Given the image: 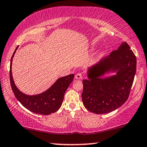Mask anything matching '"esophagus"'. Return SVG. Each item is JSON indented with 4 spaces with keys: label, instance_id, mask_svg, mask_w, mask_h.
Listing matches in <instances>:
<instances>
[{
    "label": "esophagus",
    "instance_id": "34e87169",
    "mask_svg": "<svg viewBox=\"0 0 147 147\" xmlns=\"http://www.w3.org/2000/svg\"><path fill=\"white\" fill-rule=\"evenodd\" d=\"M82 78V74L81 73H77L75 74V78L76 79H81Z\"/></svg>",
    "mask_w": 147,
    "mask_h": 147
}]
</instances>
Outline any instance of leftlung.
Listing matches in <instances>:
<instances>
[{"instance_id": "8db88e82", "label": "left lung", "mask_w": 147, "mask_h": 147, "mask_svg": "<svg viewBox=\"0 0 147 147\" xmlns=\"http://www.w3.org/2000/svg\"><path fill=\"white\" fill-rule=\"evenodd\" d=\"M137 59L127 43L123 42L109 55L90 68L88 79L82 80V99L91 112L103 114L114 111L128 99L136 73ZM109 71L117 74L102 79Z\"/></svg>"}]
</instances>
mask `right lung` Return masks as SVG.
<instances>
[{"instance_id":"add662e5","label":"right lung","mask_w":147,"mask_h":147,"mask_svg":"<svg viewBox=\"0 0 147 147\" xmlns=\"http://www.w3.org/2000/svg\"><path fill=\"white\" fill-rule=\"evenodd\" d=\"M17 48L18 47L16 50ZM16 50L11 58L10 67V84L15 97L26 109L37 114L49 115L55 112L61 108L65 91L70 84L73 82L74 74H69L59 78L54 84L44 92L34 96L26 95L18 89L12 78L11 67L12 59Z\"/></svg>"}]
</instances>
